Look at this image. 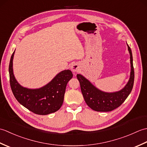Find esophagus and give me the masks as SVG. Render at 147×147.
<instances>
[{"instance_id": "1", "label": "esophagus", "mask_w": 147, "mask_h": 147, "mask_svg": "<svg viewBox=\"0 0 147 147\" xmlns=\"http://www.w3.org/2000/svg\"><path fill=\"white\" fill-rule=\"evenodd\" d=\"M71 69V70L73 71V72L78 71V70H79V65H78V64H76V63H74V64H72Z\"/></svg>"}]
</instances>
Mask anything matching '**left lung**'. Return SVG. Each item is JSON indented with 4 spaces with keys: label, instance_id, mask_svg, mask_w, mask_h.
I'll use <instances>...</instances> for the list:
<instances>
[{
    "label": "left lung",
    "instance_id": "obj_1",
    "mask_svg": "<svg viewBox=\"0 0 147 147\" xmlns=\"http://www.w3.org/2000/svg\"><path fill=\"white\" fill-rule=\"evenodd\" d=\"M130 54L131 70L130 78L123 89L114 93H105L97 89L92 85L88 80L81 74H77V78L80 83L81 90L85 102L93 110L97 112H109L114 110L125 101L131 92L134 84L135 72L133 64L131 50L127 44Z\"/></svg>",
    "mask_w": 147,
    "mask_h": 147
}]
</instances>
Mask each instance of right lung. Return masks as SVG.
I'll return each instance as SVG.
<instances>
[{
	"label": "right lung",
	"mask_w": 147,
	"mask_h": 147,
	"mask_svg": "<svg viewBox=\"0 0 147 147\" xmlns=\"http://www.w3.org/2000/svg\"><path fill=\"white\" fill-rule=\"evenodd\" d=\"M12 54L9 66V81L12 92L17 100L24 107L38 115H47L57 111L64 101L66 85L72 78L70 70L61 72L51 82L39 89L24 88L16 80L12 69Z\"/></svg>",
	"instance_id": "1"
}]
</instances>
